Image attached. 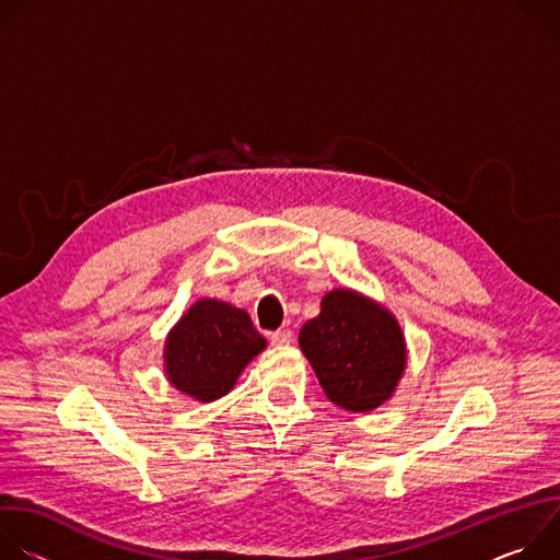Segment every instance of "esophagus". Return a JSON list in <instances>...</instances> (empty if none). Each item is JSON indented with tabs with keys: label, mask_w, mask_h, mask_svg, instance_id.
Instances as JSON below:
<instances>
[{
	"label": "esophagus",
	"mask_w": 560,
	"mask_h": 560,
	"mask_svg": "<svg viewBox=\"0 0 560 560\" xmlns=\"http://www.w3.org/2000/svg\"><path fill=\"white\" fill-rule=\"evenodd\" d=\"M270 341H272V346H288V343H292V332L290 330L270 332Z\"/></svg>",
	"instance_id": "1"
}]
</instances>
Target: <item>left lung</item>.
Segmentation results:
<instances>
[{"instance_id": "1", "label": "left lung", "mask_w": 560, "mask_h": 560, "mask_svg": "<svg viewBox=\"0 0 560 560\" xmlns=\"http://www.w3.org/2000/svg\"><path fill=\"white\" fill-rule=\"evenodd\" d=\"M299 346L326 396L348 412H372L387 401L408 361L392 312L346 288L322 299V312L303 324Z\"/></svg>"}]
</instances>
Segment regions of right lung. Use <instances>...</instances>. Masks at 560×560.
I'll return each mask as SVG.
<instances>
[{
    "label": "right lung",
    "instance_id": "1",
    "mask_svg": "<svg viewBox=\"0 0 560 560\" xmlns=\"http://www.w3.org/2000/svg\"><path fill=\"white\" fill-rule=\"evenodd\" d=\"M266 350L246 310L217 299H199L166 339L168 381L197 401L228 394L244 368Z\"/></svg>",
    "mask_w": 560,
    "mask_h": 560
}]
</instances>
